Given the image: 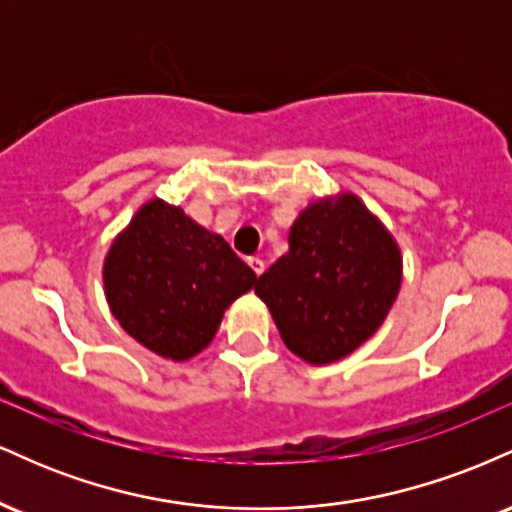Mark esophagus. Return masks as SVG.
I'll return each mask as SVG.
<instances>
[{
    "label": "esophagus",
    "instance_id": "1",
    "mask_svg": "<svg viewBox=\"0 0 512 512\" xmlns=\"http://www.w3.org/2000/svg\"><path fill=\"white\" fill-rule=\"evenodd\" d=\"M248 264H250V269H252V272H255L257 276H260V274L264 272V260H262V257H248Z\"/></svg>",
    "mask_w": 512,
    "mask_h": 512
}]
</instances>
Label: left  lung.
<instances>
[{"label":"left lung","instance_id":"obj_1","mask_svg":"<svg viewBox=\"0 0 512 512\" xmlns=\"http://www.w3.org/2000/svg\"><path fill=\"white\" fill-rule=\"evenodd\" d=\"M402 284L390 231L356 195L317 199L289 233V252L255 284L284 344L313 366L339 361L383 325Z\"/></svg>","mask_w":512,"mask_h":512}]
</instances>
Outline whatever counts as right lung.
I'll list each match as a JSON object with an SVG mask.
<instances>
[{
	"label": "right lung",
	"instance_id": "obj_1",
	"mask_svg": "<svg viewBox=\"0 0 512 512\" xmlns=\"http://www.w3.org/2000/svg\"><path fill=\"white\" fill-rule=\"evenodd\" d=\"M103 284L129 337L187 361L207 349L223 310L257 284V274L221 236L156 197L113 240Z\"/></svg>",
	"mask_w": 512,
	"mask_h": 512
}]
</instances>
